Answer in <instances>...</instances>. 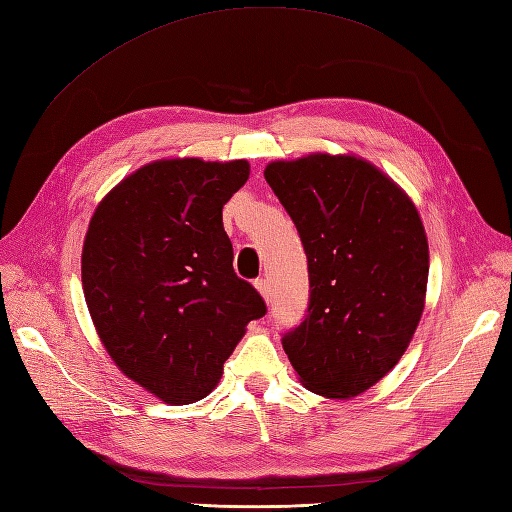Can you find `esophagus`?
<instances>
[{
    "mask_svg": "<svg viewBox=\"0 0 512 512\" xmlns=\"http://www.w3.org/2000/svg\"><path fill=\"white\" fill-rule=\"evenodd\" d=\"M255 287H257V292L270 303V281L266 277H259V279H255Z\"/></svg>",
    "mask_w": 512,
    "mask_h": 512,
    "instance_id": "esophagus-1",
    "label": "esophagus"
}]
</instances>
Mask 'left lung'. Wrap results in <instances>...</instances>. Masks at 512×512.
Instances as JSON below:
<instances>
[{
  "label": "left lung",
  "mask_w": 512,
  "mask_h": 512,
  "mask_svg": "<svg viewBox=\"0 0 512 512\" xmlns=\"http://www.w3.org/2000/svg\"><path fill=\"white\" fill-rule=\"evenodd\" d=\"M264 177L296 225L309 268V307L283 333L285 355L307 389L355 398L400 361L422 318V220L396 183L352 155L272 162Z\"/></svg>",
  "instance_id": "1"
}]
</instances>
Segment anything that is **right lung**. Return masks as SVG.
I'll return each mask as SVG.
<instances>
[{
  "label": "right lung",
  "instance_id": "1",
  "mask_svg": "<svg viewBox=\"0 0 512 512\" xmlns=\"http://www.w3.org/2000/svg\"><path fill=\"white\" fill-rule=\"evenodd\" d=\"M246 160H162L123 179L90 218L82 283L97 333L121 372L168 404L205 398L246 324L266 316L233 270L222 205Z\"/></svg>",
  "mask_w": 512,
  "mask_h": 512
}]
</instances>
